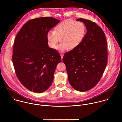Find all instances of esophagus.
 Wrapping results in <instances>:
<instances>
[{"instance_id":"esophagus-1","label":"esophagus","mask_w":122,"mask_h":122,"mask_svg":"<svg viewBox=\"0 0 122 122\" xmlns=\"http://www.w3.org/2000/svg\"><path fill=\"white\" fill-rule=\"evenodd\" d=\"M60 56H61V58H62H62H63V56H64V55H63V54H60Z\"/></svg>"}]
</instances>
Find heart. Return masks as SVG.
<instances>
[{
  "label": "heart",
  "mask_w": 122,
  "mask_h": 122,
  "mask_svg": "<svg viewBox=\"0 0 122 122\" xmlns=\"http://www.w3.org/2000/svg\"><path fill=\"white\" fill-rule=\"evenodd\" d=\"M86 28L84 24L80 21L71 19L64 21L58 24L54 31H49L46 35L48 45L56 49L57 44L62 42L57 49L62 53L69 48L73 49L81 42L85 35Z\"/></svg>",
  "instance_id": "obj_1"
}]
</instances>
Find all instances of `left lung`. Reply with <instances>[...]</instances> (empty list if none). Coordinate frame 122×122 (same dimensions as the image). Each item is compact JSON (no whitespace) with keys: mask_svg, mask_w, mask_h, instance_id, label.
<instances>
[{"mask_svg":"<svg viewBox=\"0 0 122 122\" xmlns=\"http://www.w3.org/2000/svg\"><path fill=\"white\" fill-rule=\"evenodd\" d=\"M87 28L81 42L64 55L69 83L76 90H90L101 79L108 62L107 41L102 28L91 21L80 18Z\"/></svg>","mask_w":122,"mask_h":122,"instance_id":"8db88e82","label":"left lung"}]
</instances>
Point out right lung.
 Instances as JSON below:
<instances>
[{
	"instance_id": "obj_1",
	"label": "right lung",
	"mask_w": 122,
	"mask_h": 122,
	"mask_svg": "<svg viewBox=\"0 0 122 122\" xmlns=\"http://www.w3.org/2000/svg\"><path fill=\"white\" fill-rule=\"evenodd\" d=\"M60 20L41 17L26 22L14 41L12 60L16 75L27 89L35 93L46 91L51 84L57 65L61 62L58 51L49 48V30Z\"/></svg>"
}]
</instances>
